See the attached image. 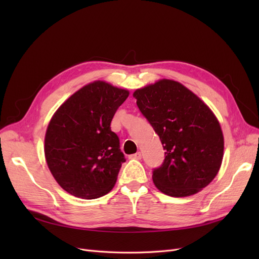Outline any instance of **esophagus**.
<instances>
[{
    "label": "esophagus",
    "mask_w": 259,
    "mask_h": 259,
    "mask_svg": "<svg viewBox=\"0 0 259 259\" xmlns=\"http://www.w3.org/2000/svg\"><path fill=\"white\" fill-rule=\"evenodd\" d=\"M131 159H134V160H140L142 159V153L140 152H137V153H135V154H132L131 156H130Z\"/></svg>",
    "instance_id": "1"
}]
</instances>
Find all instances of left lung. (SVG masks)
Wrapping results in <instances>:
<instances>
[{"instance_id": "obj_1", "label": "left lung", "mask_w": 259, "mask_h": 259, "mask_svg": "<svg viewBox=\"0 0 259 259\" xmlns=\"http://www.w3.org/2000/svg\"><path fill=\"white\" fill-rule=\"evenodd\" d=\"M159 135L165 159L152 171L155 187L169 197H188L217 175L224 136L215 114L183 84L163 79L133 94Z\"/></svg>"}]
</instances>
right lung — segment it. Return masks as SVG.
I'll return each mask as SVG.
<instances>
[{
	"label": "right lung",
	"instance_id": "add662e5",
	"mask_svg": "<svg viewBox=\"0 0 259 259\" xmlns=\"http://www.w3.org/2000/svg\"><path fill=\"white\" fill-rule=\"evenodd\" d=\"M128 95L126 90L95 81L75 92L53 115L45 134V159L68 193L91 200L111 191L125 158L110 124Z\"/></svg>",
	"mask_w": 259,
	"mask_h": 259
}]
</instances>
